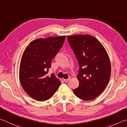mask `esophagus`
<instances>
[{
  "label": "esophagus",
  "mask_w": 127,
  "mask_h": 127,
  "mask_svg": "<svg viewBox=\"0 0 127 127\" xmlns=\"http://www.w3.org/2000/svg\"><path fill=\"white\" fill-rule=\"evenodd\" d=\"M69 79H64V81L65 82H66V83H67V82L69 81Z\"/></svg>",
  "instance_id": "1"
}]
</instances>
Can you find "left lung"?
Returning <instances> with one entry per match:
<instances>
[{"label":"left lung","mask_w":127,"mask_h":127,"mask_svg":"<svg viewBox=\"0 0 127 127\" xmlns=\"http://www.w3.org/2000/svg\"><path fill=\"white\" fill-rule=\"evenodd\" d=\"M67 40L80 67L77 75L79 86L73 92L84 100L94 99L103 92L109 81L111 65L108 53L103 44L92 35H70Z\"/></svg>","instance_id":"left-lung-1"}]
</instances>
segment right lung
<instances>
[{
	"mask_svg": "<svg viewBox=\"0 0 127 127\" xmlns=\"http://www.w3.org/2000/svg\"><path fill=\"white\" fill-rule=\"evenodd\" d=\"M65 35L38 38L31 42L22 55L19 80L24 90L37 101L51 98L61 84L54 74H48L52 60L62 47Z\"/></svg>",
	"mask_w": 127,
	"mask_h": 127,
	"instance_id": "1",
	"label": "right lung"
}]
</instances>
